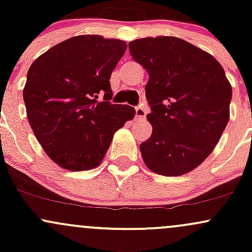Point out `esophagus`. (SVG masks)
Returning <instances> with one entry per match:
<instances>
[{"label": "esophagus", "instance_id": "obj_1", "mask_svg": "<svg viewBox=\"0 0 252 252\" xmlns=\"http://www.w3.org/2000/svg\"><path fill=\"white\" fill-rule=\"evenodd\" d=\"M135 111H136V117H137V120H144V118H146L147 109L144 108V106H137V108L135 109Z\"/></svg>", "mask_w": 252, "mask_h": 252}]
</instances>
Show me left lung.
I'll return each instance as SVG.
<instances>
[{
    "mask_svg": "<svg viewBox=\"0 0 252 252\" xmlns=\"http://www.w3.org/2000/svg\"><path fill=\"white\" fill-rule=\"evenodd\" d=\"M129 51L149 74L153 132L140 144L144 163L156 174H186L212 153L230 120L232 88L224 68L175 36L134 40Z\"/></svg>",
    "mask_w": 252,
    "mask_h": 252,
    "instance_id": "1",
    "label": "left lung"
}]
</instances>
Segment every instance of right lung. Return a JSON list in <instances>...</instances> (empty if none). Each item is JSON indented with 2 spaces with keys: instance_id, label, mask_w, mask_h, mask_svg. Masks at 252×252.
<instances>
[{
  "instance_id": "1",
  "label": "right lung",
  "mask_w": 252,
  "mask_h": 252,
  "mask_svg": "<svg viewBox=\"0 0 252 252\" xmlns=\"http://www.w3.org/2000/svg\"><path fill=\"white\" fill-rule=\"evenodd\" d=\"M126 50L122 40L78 35L31 65L24 89L28 121L46 154L63 169L99 166L115 132L135 117L132 106L109 102L110 77Z\"/></svg>"
}]
</instances>
